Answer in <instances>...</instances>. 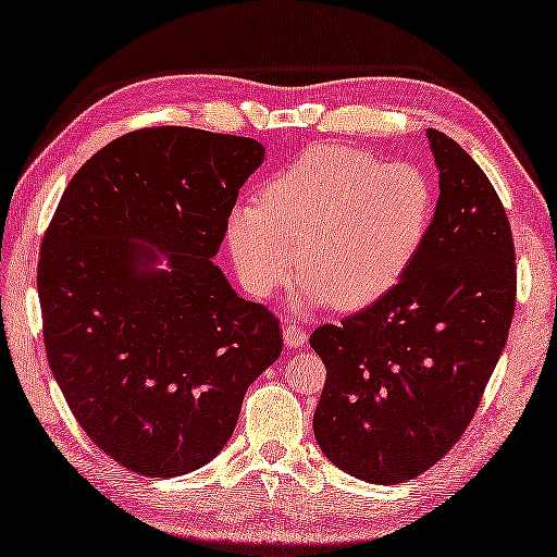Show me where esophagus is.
<instances>
[{
  "label": "esophagus",
  "mask_w": 557,
  "mask_h": 557,
  "mask_svg": "<svg viewBox=\"0 0 557 557\" xmlns=\"http://www.w3.org/2000/svg\"><path fill=\"white\" fill-rule=\"evenodd\" d=\"M282 337H285V345L287 347H301L306 339H309V335H306V330L301 325H285V330H282Z\"/></svg>",
  "instance_id": "obj_1"
}]
</instances>
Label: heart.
<instances>
[{"mask_svg": "<svg viewBox=\"0 0 557 557\" xmlns=\"http://www.w3.org/2000/svg\"><path fill=\"white\" fill-rule=\"evenodd\" d=\"M437 188L413 162L347 146L309 148L224 224L236 275L268 299L301 275L299 301L359 311L393 292L435 222Z\"/></svg>", "mask_w": 557, "mask_h": 557, "instance_id": "1", "label": "heart"}]
</instances>
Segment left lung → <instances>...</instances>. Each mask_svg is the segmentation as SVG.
<instances>
[{"mask_svg":"<svg viewBox=\"0 0 557 557\" xmlns=\"http://www.w3.org/2000/svg\"><path fill=\"white\" fill-rule=\"evenodd\" d=\"M429 140L441 196L419 258L383 299L309 339L327 369L318 445L337 469L383 486L423 474L467 431L517 299L498 194L453 138L429 128Z\"/></svg>","mask_w":557,"mask_h":557,"instance_id":"8db88e82","label":"left lung"}]
</instances>
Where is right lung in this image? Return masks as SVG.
<instances>
[{
	"label": "right lung",
	"mask_w": 557,
	"mask_h": 557,
	"mask_svg": "<svg viewBox=\"0 0 557 557\" xmlns=\"http://www.w3.org/2000/svg\"><path fill=\"white\" fill-rule=\"evenodd\" d=\"M253 138L152 126L98 150L40 246L47 361L81 429L140 476H182L227 445L248 385L282 354L280 321L212 263ZM146 240L171 253L154 268Z\"/></svg>",
	"instance_id": "right-lung-1"
}]
</instances>
